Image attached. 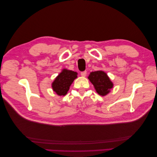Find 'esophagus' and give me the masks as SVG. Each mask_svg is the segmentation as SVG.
<instances>
[{
  "label": "esophagus",
  "instance_id": "34e87169",
  "mask_svg": "<svg viewBox=\"0 0 157 157\" xmlns=\"http://www.w3.org/2000/svg\"><path fill=\"white\" fill-rule=\"evenodd\" d=\"M81 75L82 76V77H85V76H86V74H87V72H86V71H82V72H81Z\"/></svg>",
  "mask_w": 157,
  "mask_h": 157
}]
</instances>
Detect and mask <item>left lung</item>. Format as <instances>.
I'll use <instances>...</instances> for the list:
<instances>
[{
    "label": "left lung",
    "mask_w": 157,
    "mask_h": 157,
    "mask_svg": "<svg viewBox=\"0 0 157 157\" xmlns=\"http://www.w3.org/2000/svg\"><path fill=\"white\" fill-rule=\"evenodd\" d=\"M88 79L94 85L96 91L101 96L107 94L113 86L106 73L102 71L91 72L88 76Z\"/></svg>",
    "instance_id": "1"
}]
</instances>
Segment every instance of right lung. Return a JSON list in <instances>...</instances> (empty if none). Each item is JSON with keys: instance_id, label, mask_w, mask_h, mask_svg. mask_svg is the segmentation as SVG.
Here are the masks:
<instances>
[{"instance_id": "add662e5", "label": "right lung", "mask_w": 157, "mask_h": 157, "mask_svg": "<svg viewBox=\"0 0 157 157\" xmlns=\"http://www.w3.org/2000/svg\"><path fill=\"white\" fill-rule=\"evenodd\" d=\"M78 73L71 70L63 69L52 82V87L59 96H65L69 90L73 80L77 78Z\"/></svg>"}]
</instances>
